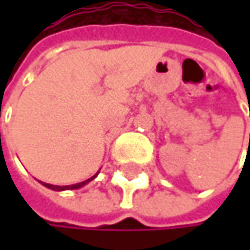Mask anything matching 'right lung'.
I'll return each instance as SVG.
<instances>
[{
    "label": "right lung",
    "mask_w": 250,
    "mask_h": 250,
    "mask_svg": "<svg viewBox=\"0 0 250 250\" xmlns=\"http://www.w3.org/2000/svg\"><path fill=\"white\" fill-rule=\"evenodd\" d=\"M98 174H95L94 176H91L89 179H86V181H83V182H78V184H74V185H63V187H61V185H52V184H46V182H42L44 187H47V188H50V189H55V191H65V189H78V188H81V187H83L85 184H88L89 181H92L95 176Z\"/></svg>",
    "instance_id": "obj_1"
}]
</instances>
